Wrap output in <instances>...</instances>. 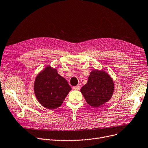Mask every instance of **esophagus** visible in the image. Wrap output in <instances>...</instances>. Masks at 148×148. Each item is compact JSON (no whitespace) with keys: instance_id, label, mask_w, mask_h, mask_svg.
I'll return each mask as SVG.
<instances>
[{"instance_id":"1","label":"esophagus","mask_w":148,"mask_h":148,"mask_svg":"<svg viewBox=\"0 0 148 148\" xmlns=\"http://www.w3.org/2000/svg\"><path fill=\"white\" fill-rule=\"evenodd\" d=\"M79 89H80V85H77L75 86H73V89H75V90H79Z\"/></svg>"}]
</instances>
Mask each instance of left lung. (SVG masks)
<instances>
[{
	"mask_svg": "<svg viewBox=\"0 0 148 148\" xmlns=\"http://www.w3.org/2000/svg\"><path fill=\"white\" fill-rule=\"evenodd\" d=\"M114 89L112 79L107 73L94 70L90 72L88 82L82 87L81 92L88 104L98 107L110 100Z\"/></svg>",
	"mask_w": 148,
	"mask_h": 148,
	"instance_id": "1",
	"label": "left lung"
}]
</instances>
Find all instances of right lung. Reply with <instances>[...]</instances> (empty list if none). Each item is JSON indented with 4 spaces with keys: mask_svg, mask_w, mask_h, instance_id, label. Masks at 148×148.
<instances>
[{
    "mask_svg": "<svg viewBox=\"0 0 148 148\" xmlns=\"http://www.w3.org/2000/svg\"><path fill=\"white\" fill-rule=\"evenodd\" d=\"M71 87L56 69L47 67L36 77L34 92L40 103L44 107L53 110L60 107Z\"/></svg>",
    "mask_w": 148,
    "mask_h": 148,
    "instance_id": "right-lung-1",
    "label": "right lung"
}]
</instances>
